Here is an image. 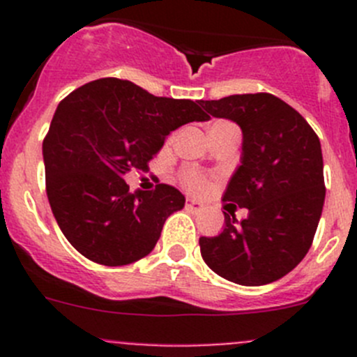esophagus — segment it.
I'll return each mask as SVG.
<instances>
[{
  "label": "esophagus",
  "instance_id": "esophagus-1",
  "mask_svg": "<svg viewBox=\"0 0 357 357\" xmlns=\"http://www.w3.org/2000/svg\"><path fill=\"white\" fill-rule=\"evenodd\" d=\"M186 208H190V211H195V212H199L200 208H202V205H200L199 202H197V200H193V199H188V200H186Z\"/></svg>",
  "mask_w": 357,
  "mask_h": 357
}]
</instances>
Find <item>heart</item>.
<instances>
[{
  "label": "heart",
  "mask_w": 357,
  "mask_h": 357,
  "mask_svg": "<svg viewBox=\"0 0 357 357\" xmlns=\"http://www.w3.org/2000/svg\"><path fill=\"white\" fill-rule=\"evenodd\" d=\"M181 183L186 186V188L192 190V192H195V193L204 192V190H207V186H208L207 179H205L204 176L197 174V172H186V174H183Z\"/></svg>",
  "instance_id": "obj_1"
}]
</instances>
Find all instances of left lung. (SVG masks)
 <instances>
[{"mask_svg": "<svg viewBox=\"0 0 357 357\" xmlns=\"http://www.w3.org/2000/svg\"><path fill=\"white\" fill-rule=\"evenodd\" d=\"M208 117L242 129V164L222 202L248 208L243 221L225 212V229L199 240L205 264L233 283L259 287L290 273L311 248L325 204L321 143L304 117L269 93L202 100Z\"/></svg>", "mask_w": 357, "mask_h": 357, "instance_id": "left-lung-1", "label": "left lung"}]
</instances>
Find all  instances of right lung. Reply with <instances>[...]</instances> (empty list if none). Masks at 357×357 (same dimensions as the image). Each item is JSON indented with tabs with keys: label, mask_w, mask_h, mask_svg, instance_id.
I'll return each instance as SVG.
<instances>
[{
	"label": "right lung",
	"mask_w": 357,
	"mask_h": 357,
	"mask_svg": "<svg viewBox=\"0 0 357 357\" xmlns=\"http://www.w3.org/2000/svg\"><path fill=\"white\" fill-rule=\"evenodd\" d=\"M193 121L208 115L192 100L153 96L117 77L88 82L59 103L43 142L46 193L79 254L126 266L153 250L185 197L162 183L152 192H129L124 176L145 171L165 136Z\"/></svg>",
	"instance_id": "1"
}]
</instances>
